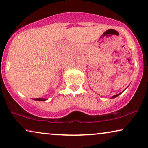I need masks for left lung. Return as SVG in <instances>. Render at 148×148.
<instances>
[{"mask_svg": "<svg viewBox=\"0 0 148 148\" xmlns=\"http://www.w3.org/2000/svg\"><path fill=\"white\" fill-rule=\"evenodd\" d=\"M122 92H121V93H120V94H119L114 95V96H113L112 97V98H116V97H117V96H119V95H120V94H122Z\"/></svg>", "mask_w": 148, "mask_h": 148, "instance_id": "8db88e82", "label": "left lung"}]
</instances>
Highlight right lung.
I'll return each instance as SVG.
<instances>
[{"label": "right lung", "mask_w": 148, "mask_h": 148, "mask_svg": "<svg viewBox=\"0 0 148 148\" xmlns=\"http://www.w3.org/2000/svg\"><path fill=\"white\" fill-rule=\"evenodd\" d=\"M33 100H37V101H45V100H47V99L39 98H34V99H33Z\"/></svg>", "instance_id": "obj_1"}]
</instances>
